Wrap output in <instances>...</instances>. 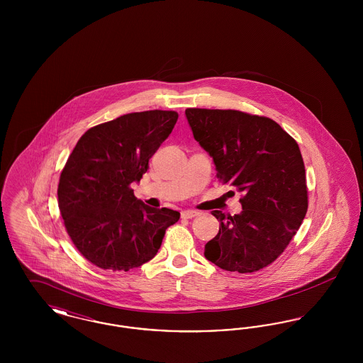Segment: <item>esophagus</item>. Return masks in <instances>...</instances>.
<instances>
[{"instance_id":"1","label":"esophagus","mask_w":363,"mask_h":363,"mask_svg":"<svg viewBox=\"0 0 363 363\" xmlns=\"http://www.w3.org/2000/svg\"><path fill=\"white\" fill-rule=\"evenodd\" d=\"M199 215H200V212L196 211V209H185V211L181 212V216H182L184 219H191V218L199 216Z\"/></svg>"}]
</instances>
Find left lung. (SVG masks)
I'll return each instance as SVG.
<instances>
[{
  "instance_id": "8db88e82",
  "label": "left lung",
  "mask_w": 363,
  "mask_h": 363,
  "mask_svg": "<svg viewBox=\"0 0 363 363\" xmlns=\"http://www.w3.org/2000/svg\"><path fill=\"white\" fill-rule=\"evenodd\" d=\"M185 114L193 136L212 156L218 179L241 193L240 215L212 211L220 225L204 256L230 272L252 274L268 267L289 246L308 212L298 143L268 117L191 107Z\"/></svg>"
}]
</instances>
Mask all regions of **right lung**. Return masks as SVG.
I'll use <instances>...</instances> for the list:
<instances>
[{
  "label": "right lung",
  "mask_w": 363,
  "mask_h": 363,
  "mask_svg": "<svg viewBox=\"0 0 363 363\" xmlns=\"http://www.w3.org/2000/svg\"><path fill=\"white\" fill-rule=\"evenodd\" d=\"M177 120L172 110L125 114L88 129L68 157L58 207L73 245L98 268L126 272L154 259L178 222V211L148 207L130 188Z\"/></svg>",
  "instance_id": "obj_1"
}]
</instances>
